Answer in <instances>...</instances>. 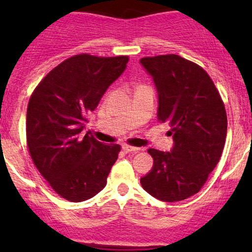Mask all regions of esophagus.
I'll list each match as a JSON object with an SVG mask.
<instances>
[{
  "instance_id": "34e87169",
  "label": "esophagus",
  "mask_w": 252,
  "mask_h": 252,
  "mask_svg": "<svg viewBox=\"0 0 252 252\" xmlns=\"http://www.w3.org/2000/svg\"><path fill=\"white\" fill-rule=\"evenodd\" d=\"M122 149L124 150V152H129V154H136V152L139 151V147H134L126 144H124L123 146H122Z\"/></svg>"
}]
</instances>
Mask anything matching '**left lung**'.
I'll return each instance as SVG.
<instances>
[{
	"instance_id": "1",
	"label": "left lung",
	"mask_w": 252,
	"mask_h": 252,
	"mask_svg": "<svg viewBox=\"0 0 252 252\" xmlns=\"http://www.w3.org/2000/svg\"><path fill=\"white\" fill-rule=\"evenodd\" d=\"M158 93L159 123H168L173 149H149L154 167L141 178L144 190L161 201L197 194L222 156L227 136L224 103L204 68L178 55L144 57Z\"/></svg>"
}]
</instances>
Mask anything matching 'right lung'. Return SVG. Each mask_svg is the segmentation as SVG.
I'll use <instances>...</instances> for the list:
<instances>
[{
    "label": "right lung",
    "mask_w": 252,
    "mask_h": 252,
    "mask_svg": "<svg viewBox=\"0 0 252 252\" xmlns=\"http://www.w3.org/2000/svg\"><path fill=\"white\" fill-rule=\"evenodd\" d=\"M128 61V56L75 55L53 68L30 96V157L50 187L68 201H85L100 192L118 158L119 145H105L93 135L83 136L81 130Z\"/></svg>",
    "instance_id": "right-lung-1"
}]
</instances>
